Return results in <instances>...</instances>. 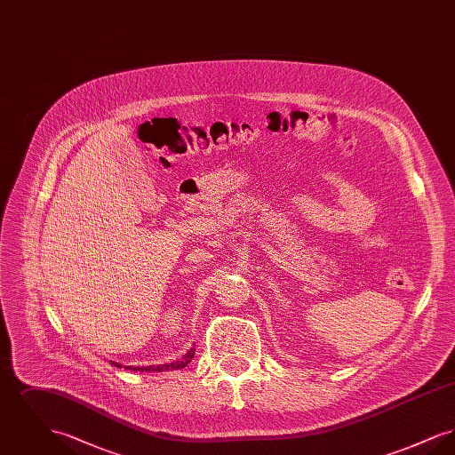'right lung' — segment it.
<instances>
[{"label":"right lung","instance_id":"right-lung-1","mask_svg":"<svg viewBox=\"0 0 455 455\" xmlns=\"http://www.w3.org/2000/svg\"><path fill=\"white\" fill-rule=\"evenodd\" d=\"M196 345L193 347H189L188 349V353L182 356V358H179V360H175V362H171V363H165V365H148V367H132V365H121V363H117V362H110V365H114V367L117 368H126V370H132V371H164V370H167V371H171V370H180V368L188 367V363H191V360H193V356H195Z\"/></svg>","mask_w":455,"mask_h":455}]
</instances>
